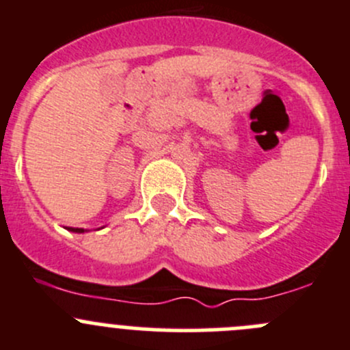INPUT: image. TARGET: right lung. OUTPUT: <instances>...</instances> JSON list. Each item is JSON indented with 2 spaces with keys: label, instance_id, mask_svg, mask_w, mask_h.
<instances>
[{
  "label": "right lung",
  "instance_id": "1",
  "mask_svg": "<svg viewBox=\"0 0 350 350\" xmlns=\"http://www.w3.org/2000/svg\"><path fill=\"white\" fill-rule=\"evenodd\" d=\"M68 230L75 232V234H84V232H88V230H84V228H72V227H70Z\"/></svg>",
  "mask_w": 350,
  "mask_h": 350
}]
</instances>
